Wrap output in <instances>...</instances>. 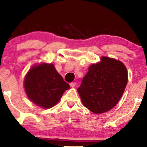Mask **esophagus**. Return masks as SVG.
<instances>
[{"label": "esophagus", "instance_id": "34e87169", "mask_svg": "<svg viewBox=\"0 0 147 147\" xmlns=\"http://www.w3.org/2000/svg\"><path fill=\"white\" fill-rule=\"evenodd\" d=\"M76 86V82H71V83H70V86L71 87H75V86Z\"/></svg>", "mask_w": 147, "mask_h": 147}]
</instances>
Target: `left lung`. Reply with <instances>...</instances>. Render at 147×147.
I'll use <instances>...</instances> for the list:
<instances>
[{
    "label": "left lung",
    "mask_w": 147,
    "mask_h": 147,
    "mask_svg": "<svg viewBox=\"0 0 147 147\" xmlns=\"http://www.w3.org/2000/svg\"><path fill=\"white\" fill-rule=\"evenodd\" d=\"M127 82V69L121 61L102 57L101 61L88 68L78 92L86 108L101 114L117 104Z\"/></svg>",
    "instance_id": "left-lung-1"
}]
</instances>
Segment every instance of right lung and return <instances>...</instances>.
Segmentation results:
<instances>
[{
  "label": "right lung",
  "mask_w": 147,
  "mask_h": 147,
  "mask_svg": "<svg viewBox=\"0 0 147 147\" xmlns=\"http://www.w3.org/2000/svg\"><path fill=\"white\" fill-rule=\"evenodd\" d=\"M24 88L29 99L44 108H52L70 88L55 69L53 64L42 63L33 66L24 80Z\"/></svg>",
  "instance_id": "1"
}]
</instances>
